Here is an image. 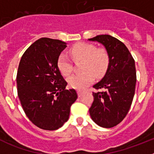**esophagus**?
I'll return each instance as SVG.
<instances>
[{"instance_id": "34e87169", "label": "esophagus", "mask_w": 154, "mask_h": 154, "mask_svg": "<svg viewBox=\"0 0 154 154\" xmlns=\"http://www.w3.org/2000/svg\"><path fill=\"white\" fill-rule=\"evenodd\" d=\"M78 96H79V97H81V96H82V92L79 91V92H78Z\"/></svg>"}]
</instances>
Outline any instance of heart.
Listing matches in <instances>:
<instances>
[{
	"mask_svg": "<svg viewBox=\"0 0 154 154\" xmlns=\"http://www.w3.org/2000/svg\"><path fill=\"white\" fill-rule=\"evenodd\" d=\"M70 53L75 60H82L79 74L72 75L68 79L69 86L82 90L93 82L95 75L100 78L104 75L109 65L107 53L102 49H96V46L88 43H77L71 48ZM58 69L62 75L68 76L72 71V65L68 55L62 53L58 56Z\"/></svg>",
	"mask_w": 154,
	"mask_h": 154,
	"instance_id": "1",
	"label": "heart"
}]
</instances>
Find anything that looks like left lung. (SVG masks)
Wrapping results in <instances>:
<instances>
[{
    "label": "left lung",
    "mask_w": 154,
    "mask_h": 154,
    "mask_svg": "<svg viewBox=\"0 0 154 154\" xmlns=\"http://www.w3.org/2000/svg\"><path fill=\"white\" fill-rule=\"evenodd\" d=\"M88 40L103 45L109 57L104 77L93 85L103 91L92 92L89 114L99 126L113 127L124 119L131 106L137 82L135 62L126 46L111 35H97Z\"/></svg>",
    "instance_id": "obj_1"
}]
</instances>
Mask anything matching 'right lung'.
<instances>
[{"label":"right lung","instance_id":"obj_1","mask_svg":"<svg viewBox=\"0 0 154 154\" xmlns=\"http://www.w3.org/2000/svg\"><path fill=\"white\" fill-rule=\"evenodd\" d=\"M66 45L42 38L25 51L19 63L17 86L21 106L31 123L42 130L62 127L78 98L75 89H65L67 82L57 65Z\"/></svg>","mask_w":154,"mask_h":154}]
</instances>
